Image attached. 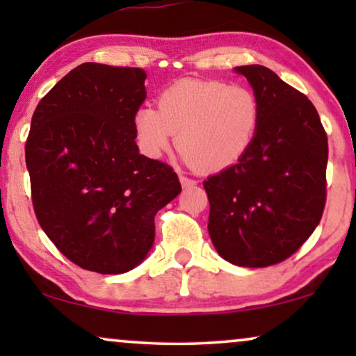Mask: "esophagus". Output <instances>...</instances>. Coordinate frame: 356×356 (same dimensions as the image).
Masks as SVG:
<instances>
[{"mask_svg":"<svg viewBox=\"0 0 356 356\" xmlns=\"http://www.w3.org/2000/svg\"><path fill=\"white\" fill-rule=\"evenodd\" d=\"M179 181H181L183 188H191V186H194V184H196V179L184 177V175H179Z\"/></svg>","mask_w":356,"mask_h":356,"instance_id":"esophagus-1","label":"esophagus"}]
</instances>
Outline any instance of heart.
I'll use <instances>...</instances> for the list:
<instances>
[{"instance_id":"heart-1","label":"heart","mask_w":356,"mask_h":356,"mask_svg":"<svg viewBox=\"0 0 356 356\" xmlns=\"http://www.w3.org/2000/svg\"><path fill=\"white\" fill-rule=\"evenodd\" d=\"M261 104L251 89L225 81L181 79L157 97V110L139 106L133 116L143 154L157 159L177 134L178 150L199 172L236 165L254 144Z\"/></svg>"}]
</instances>
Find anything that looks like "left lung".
Listing matches in <instances>:
<instances>
[{
	"instance_id": "1",
	"label": "left lung",
	"mask_w": 356,
	"mask_h": 356,
	"mask_svg": "<svg viewBox=\"0 0 356 356\" xmlns=\"http://www.w3.org/2000/svg\"><path fill=\"white\" fill-rule=\"evenodd\" d=\"M235 71L259 99L261 124L250 152L204 181L207 228L225 261L267 267L298 251L323 217L327 134L308 97L269 67Z\"/></svg>"
}]
</instances>
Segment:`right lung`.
<instances>
[{
    "label": "right lung",
    "mask_w": 356,
    "mask_h": 356,
    "mask_svg": "<svg viewBox=\"0 0 356 356\" xmlns=\"http://www.w3.org/2000/svg\"><path fill=\"white\" fill-rule=\"evenodd\" d=\"M140 67L84 63L33 111L26 143L32 204L71 262L123 274L152 248L154 217L181 191L170 165L139 154L133 116L145 100Z\"/></svg>",
    "instance_id": "add662e5"
}]
</instances>
